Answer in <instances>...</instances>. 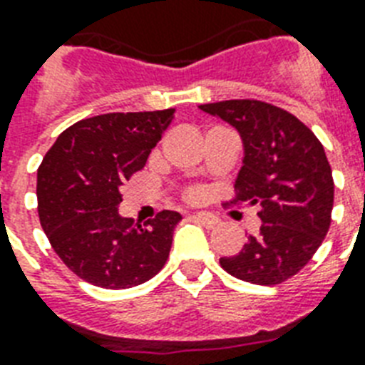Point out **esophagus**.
I'll return each instance as SVG.
<instances>
[{
    "label": "esophagus",
    "instance_id": "34e87169",
    "mask_svg": "<svg viewBox=\"0 0 365 365\" xmlns=\"http://www.w3.org/2000/svg\"><path fill=\"white\" fill-rule=\"evenodd\" d=\"M193 217L197 220V222L205 223L206 227H214V225H217V220L214 214H210V212H197V214H193Z\"/></svg>",
    "mask_w": 365,
    "mask_h": 365
}]
</instances>
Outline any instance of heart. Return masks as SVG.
Returning <instances> with one entry per match:
<instances>
[{
  "mask_svg": "<svg viewBox=\"0 0 365 365\" xmlns=\"http://www.w3.org/2000/svg\"><path fill=\"white\" fill-rule=\"evenodd\" d=\"M202 197V191L200 189H195V191H191V199H200Z\"/></svg>",
  "mask_w": 365,
  "mask_h": 365,
  "instance_id": "b5f03b06",
  "label": "heart"
}]
</instances>
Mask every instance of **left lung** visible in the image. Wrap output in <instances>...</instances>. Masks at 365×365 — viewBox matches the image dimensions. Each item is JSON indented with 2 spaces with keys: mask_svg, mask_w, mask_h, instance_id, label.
Returning a JSON list of instances; mask_svg holds the SVG:
<instances>
[{
  "mask_svg": "<svg viewBox=\"0 0 365 365\" xmlns=\"http://www.w3.org/2000/svg\"><path fill=\"white\" fill-rule=\"evenodd\" d=\"M199 108L239 132L237 200L259 205L263 222L239 254L220 263L246 282H284L309 263L329 229L334 178L322 143L297 117L265 102L225 100Z\"/></svg>",
  "mask_w": 365,
  "mask_h": 365,
  "instance_id": "1",
  "label": "left lung"
}]
</instances>
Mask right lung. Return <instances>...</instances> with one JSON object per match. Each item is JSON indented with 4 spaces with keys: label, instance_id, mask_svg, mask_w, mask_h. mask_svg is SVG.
Listing matches in <instances>:
<instances>
[{
    "label": "right lung",
    "instance_id": "obj_1",
    "mask_svg": "<svg viewBox=\"0 0 365 365\" xmlns=\"http://www.w3.org/2000/svg\"><path fill=\"white\" fill-rule=\"evenodd\" d=\"M174 110L106 113L66 128L37 170L39 222L58 257L87 282L125 289L148 282L170 254L182 216L148 223L119 214L121 185L145 166Z\"/></svg>",
    "mask_w": 365,
    "mask_h": 365
}]
</instances>
